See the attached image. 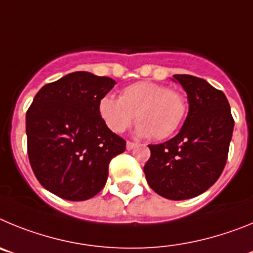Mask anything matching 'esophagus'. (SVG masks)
Masks as SVG:
<instances>
[{
    "instance_id": "obj_1",
    "label": "esophagus",
    "mask_w": 253,
    "mask_h": 253,
    "mask_svg": "<svg viewBox=\"0 0 253 253\" xmlns=\"http://www.w3.org/2000/svg\"><path fill=\"white\" fill-rule=\"evenodd\" d=\"M135 147H137V143L126 142V149H128V151H131V149H134Z\"/></svg>"
}]
</instances>
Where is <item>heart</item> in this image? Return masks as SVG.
Instances as JSON below:
<instances>
[{"mask_svg":"<svg viewBox=\"0 0 253 253\" xmlns=\"http://www.w3.org/2000/svg\"><path fill=\"white\" fill-rule=\"evenodd\" d=\"M187 101L182 93L153 82H137L126 86L119 99L102 96L99 115L113 133H122L135 120L137 134L165 139L175 133L184 122Z\"/></svg>","mask_w":253,"mask_h":253,"instance_id":"heart-1","label":"heart"}]
</instances>
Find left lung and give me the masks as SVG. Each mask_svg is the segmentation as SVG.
Listing matches in <instances>:
<instances>
[{"instance_id": "left-lung-1", "label": "left lung", "mask_w": 253, "mask_h": 253, "mask_svg": "<svg viewBox=\"0 0 253 253\" xmlns=\"http://www.w3.org/2000/svg\"><path fill=\"white\" fill-rule=\"evenodd\" d=\"M189 113L176 137L151 144L144 173L153 191L169 200L195 198L215 184L227 162L234 120L227 97L205 80L175 75Z\"/></svg>"}]
</instances>
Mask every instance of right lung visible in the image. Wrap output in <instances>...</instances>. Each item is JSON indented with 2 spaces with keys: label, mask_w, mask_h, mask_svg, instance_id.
<instances>
[{
  "label": "right lung",
  "mask_w": 253,
  "mask_h": 253,
  "mask_svg": "<svg viewBox=\"0 0 253 253\" xmlns=\"http://www.w3.org/2000/svg\"><path fill=\"white\" fill-rule=\"evenodd\" d=\"M116 82L73 72L45 84L26 113L28 154L42 186L71 202L99 194L109 163L125 151L123 138L99 115V101Z\"/></svg>",
  "instance_id": "1"
}]
</instances>
